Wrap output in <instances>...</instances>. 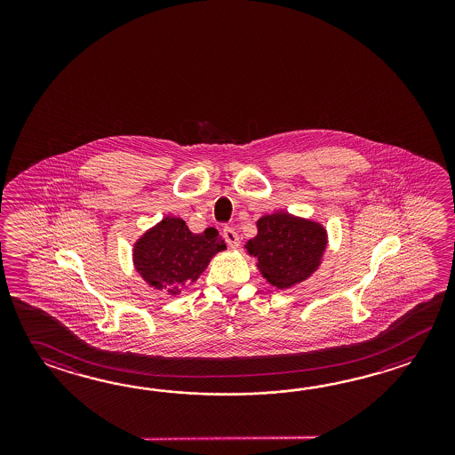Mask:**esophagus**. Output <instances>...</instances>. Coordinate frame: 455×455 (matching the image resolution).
Returning <instances> with one entry per match:
<instances>
[{"label": "esophagus", "instance_id": "1", "mask_svg": "<svg viewBox=\"0 0 455 455\" xmlns=\"http://www.w3.org/2000/svg\"><path fill=\"white\" fill-rule=\"evenodd\" d=\"M223 235L226 242H228V245H229L231 249H237V247H239V235H237L235 229H232V228H224Z\"/></svg>", "mask_w": 455, "mask_h": 455}]
</instances>
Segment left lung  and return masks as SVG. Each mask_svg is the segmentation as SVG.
<instances>
[{
  "mask_svg": "<svg viewBox=\"0 0 455 455\" xmlns=\"http://www.w3.org/2000/svg\"><path fill=\"white\" fill-rule=\"evenodd\" d=\"M245 249L271 286L288 290L317 271L327 249V231L312 220L276 212L261 216L257 235L245 242Z\"/></svg>",
  "mask_w": 455,
  "mask_h": 455,
  "instance_id": "left-lung-1",
  "label": "left lung"
}]
</instances>
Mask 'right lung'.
<instances>
[{
    "mask_svg": "<svg viewBox=\"0 0 455 455\" xmlns=\"http://www.w3.org/2000/svg\"><path fill=\"white\" fill-rule=\"evenodd\" d=\"M224 249L226 243L214 228L194 234L184 220L165 216L135 242L133 263L149 286L179 294Z\"/></svg>",
    "mask_w": 455,
    "mask_h": 455,
    "instance_id": "add662e5",
    "label": "right lung"
}]
</instances>
